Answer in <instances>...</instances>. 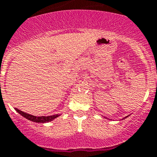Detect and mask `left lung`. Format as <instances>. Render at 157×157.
Segmentation results:
<instances>
[{"mask_svg": "<svg viewBox=\"0 0 157 157\" xmlns=\"http://www.w3.org/2000/svg\"><path fill=\"white\" fill-rule=\"evenodd\" d=\"M128 116H126V117H124V119H123V120H124V119H126V118H127V117H128Z\"/></svg>", "mask_w": 157, "mask_h": 157, "instance_id": "obj_1", "label": "left lung"}]
</instances>
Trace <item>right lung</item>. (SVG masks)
I'll use <instances>...</instances> for the list:
<instances>
[{
	"label": "right lung",
	"mask_w": 157,
	"mask_h": 157,
	"mask_svg": "<svg viewBox=\"0 0 157 157\" xmlns=\"http://www.w3.org/2000/svg\"><path fill=\"white\" fill-rule=\"evenodd\" d=\"M15 110L17 111V112L20 114L21 116H22L23 117H25L27 120H30L32 122H36V123H48L54 120V119H56L57 117L61 116V114H55V115H53V116H35L33 115H30V114L25 113L24 111H21V110L17 109V108H15Z\"/></svg>",
	"instance_id": "right-lung-1"
}]
</instances>
